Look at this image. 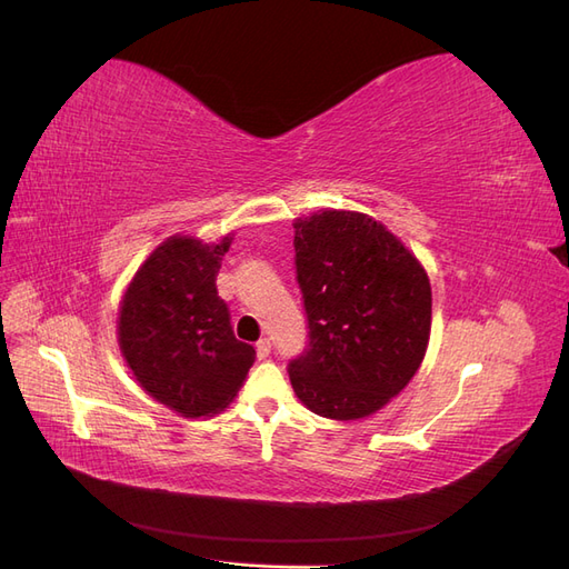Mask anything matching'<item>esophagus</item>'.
<instances>
[{"mask_svg": "<svg viewBox=\"0 0 569 569\" xmlns=\"http://www.w3.org/2000/svg\"><path fill=\"white\" fill-rule=\"evenodd\" d=\"M271 353V339H259L257 341V358L264 360Z\"/></svg>", "mask_w": 569, "mask_h": 569, "instance_id": "esophagus-1", "label": "esophagus"}]
</instances>
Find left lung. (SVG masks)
I'll list each match as a JSON object with an SVG mask.
<instances>
[{"instance_id":"left-lung-1","label":"left lung","mask_w":569,"mask_h":569,"mask_svg":"<svg viewBox=\"0 0 569 569\" xmlns=\"http://www.w3.org/2000/svg\"><path fill=\"white\" fill-rule=\"evenodd\" d=\"M293 226L310 331L308 348L288 362L290 385L317 416L366 418L423 362L432 319L428 273L366 213L322 211Z\"/></svg>"}]
</instances>
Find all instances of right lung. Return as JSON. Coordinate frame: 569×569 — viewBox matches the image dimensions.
Masks as SVG:
<instances>
[{"label":"right lung","instance_id":"add662e5","mask_svg":"<svg viewBox=\"0 0 569 569\" xmlns=\"http://www.w3.org/2000/svg\"><path fill=\"white\" fill-rule=\"evenodd\" d=\"M230 238L203 244L172 236L156 247L120 305L118 337L146 395L184 418L223 411L254 362L236 339L216 276Z\"/></svg>","mask_w":569,"mask_h":569}]
</instances>
